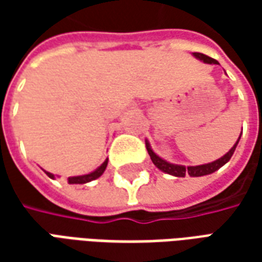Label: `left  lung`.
I'll use <instances>...</instances> for the list:
<instances>
[{"label": "left lung", "instance_id": "1", "mask_svg": "<svg viewBox=\"0 0 262 262\" xmlns=\"http://www.w3.org/2000/svg\"><path fill=\"white\" fill-rule=\"evenodd\" d=\"M192 56L195 59L201 60L203 63H206V64H217V61L212 57H209L206 54L202 53H192ZM240 137H242V133H240ZM240 137L237 139V142L234 143V146L227 151V153L223 156V157H220V159L214 160L212 163H208V164H202V165H189V167H185V165L181 164H172L170 161H167V160L161 159L160 156L154 153L153 148L150 146V143L148 140H146V147H147L148 156H150V159L153 161V164L161 170L165 174H170V176L174 177H203V176H209V174H212L214 171H217L220 167H223V165L231 159V156L234 153V150H236L237 144H238V140H240Z\"/></svg>", "mask_w": 262, "mask_h": 262}]
</instances>
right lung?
I'll list each match as a JSON object with an SVG mask.
<instances>
[{
	"label": "right lung",
	"mask_w": 262,
	"mask_h": 262,
	"mask_svg": "<svg viewBox=\"0 0 262 262\" xmlns=\"http://www.w3.org/2000/svg\"><path fill=\"white\" fill-rule=\"evenodd\" d=\"M106 165H108V159L105 160L102 164L98 167L97 170H94L92 172H90V174L69 177V184H86V182L94 181V180H97V178H99V177L102 176L103 171L106 170ZM45 172L48 174L49 178H52V180H54V178H56V176H54V174H52V172H49V171H45Z\"/></svg>",
	"instance_id": "1"
}]
</instances>
